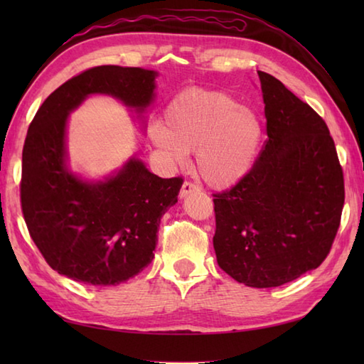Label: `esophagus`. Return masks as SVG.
I'll list each match as a JSON object with an SVG mask.
<instances>
[{
  "label": "esophagus",
  "mask_w": 364,
  "mask_h": 364,
  "mask_svg": "<svg viewBox=\"0 0 364 364\" xmlns=\"http://www.w3.org/2000/svg\"><path fill=\"white\" fill-rule=\"evenodd\" d=\"M196 192H200V188L197 186V184L191 183V181H184L183 186H181V191H180V197L184 198V197H188L189 194H196Z\"/></svg>",
  "instance_id": "obj_1"
}]
</instances>
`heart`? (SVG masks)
I'll use <instances>...</instances> for the list:
<instances>
[{
    "label": "heart",
    "mask_w": 364,
    "mask_h": 364,
    "mask_svg": "<svg viewBox=\"0 0 364 364\" xmlns=\"http://www.w3.org/2000/svg\"><path fill=\"white\" fill-rule=\"evenodd\" d=\"M153 139L175 161L196 150L197 170L215 188L237 183L252 168L261 142V123L253 111L220 90L184 89L170 100L164 125Z\"/></svg>",
    "instance_id": "heart-1"
}]
</instances>
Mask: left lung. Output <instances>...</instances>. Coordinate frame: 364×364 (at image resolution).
Masks as SVG:
<instances>
[{
	"mask_svg": "<svg viewBox=\"0 0 364 364\" xmlns=\"http://www.w3.org/2000/svg\"><path fill=\"white\" fill-rule=\"evenodd\" d=\"M267 141L233 188L213 194L222 270L275 288L319 267L344 206V173L327 123L272 75L258 72Z\"/></svg>",
	"mask_w": 364,
	"mask_h": 364,
	"instance_id": "left-lung-1",
	"label": "left lung"
}]
</instances>
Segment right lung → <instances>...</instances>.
Listing matches in <instances>:
<instances>
[{"label":"right lung","instance_id":"right-lung-1","mask_svg":"<svg viewBox=\"0 0 364 364\" xmlns=\"http://www.w3.org/2000/svg\"><path fill=\"white\" fill-rule=\"evenodd\" d=\"M156 72L98 65L59 86L38 107L23 146L20 202L29 236L58 274L111 286L150 264L162 214L178 202L183 178H161L131 159L103 183H86L65 167V123L90 94L128 106L153 100Z\"/></svg>","mask_w":364,"mask_h":364}]
</instances>
